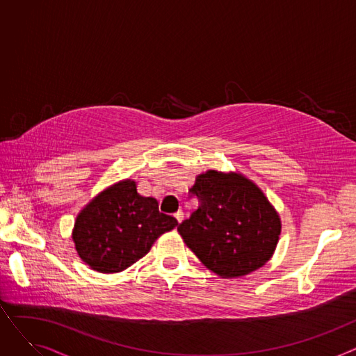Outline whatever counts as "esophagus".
Listing matches in <instances>:
<instances>
[{
  "label": "esophagus",
  "instance_id": "34e87169",
  "mask_svg": "<svg viewBox=\"0 0 356 356\" xmlns=\"http://www.w3.org/2000/svg\"><path fill=\"white\" fill-rule=\"evenodd\" d=\"M175 218H176V220L180 223V222L184 219V215H183V212H181V211H177V212L175 213Z\"/></svg>",
  "mask_w": 356,
  "mask_h": 356
}]
</instances>
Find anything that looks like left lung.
I'll return each instance as SVG.
<instances>
[{
    "mask_svg": "<svg viewBox=\"0 0 356 356\" xmlns=\"http://www.w3.org/2000/svg\"><path fill=\"white\" fill-rule=\"evenodd\" d=\"M189 192L199 207L177 231L204 267L222 278H238L268 263L282 219L252 180L208 170L196 176Z\"/></svg>",
    "mask_w": 356,
    "mask_h": 356,
    "instance_id": "8db88e82",
    "label": "left lung"
}]
</instances>
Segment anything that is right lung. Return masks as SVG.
I'll list each match as a JSON object with an SVG mask.
<instances>
[{"label": "right lung", "instance_id": "right-lung-1", "mask_svg": "<svg viewBox=\"0 0 356 356\" xmlns=\"http://www.w3.org/2000/svg\"><path fill=\"white\" fill-rule=\"evenodd\" d=\"M176 225L173 216L159 211L154 197L141 196L137 183L125 179L104 189L78 213L72 239L85 264L112 274L137 263Z\"/></svg>", "mask_w": 356, "mask_h": 356}]
</instances>
